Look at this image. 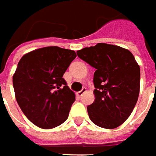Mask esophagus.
<instances>
[{
  "instance_id": "obj_1",
  "label": "esophagus",
  "mask_w": 156,
  "mask_h": 156,
  "mask_svg": "<svg viewBox=\"0 0 156 156\" xmlns=\"http://www.w3.org/2000/svg\"><path fill=\"white\" fill-rule=\"evenodd\" d=\"M86 92H87V88H83L81 90L78 91V92H76V96H77L78 98H81V97H82Z\"/></svg>"
}]
</instances>
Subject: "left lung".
Here are the masks:
<instances>
[{"label":"left lung","instance_id":"obj_1","mask_svg":"<svg viewBox=\"0 0 156 156\" xmlns=\"http://www.w3.org/2000/svg\"><path fill=\"white\" fill-rule=\"evenodd\" d=\"M96 69L95 96L87 107L91 122L103 129H115L128 119L139 98L140 68L133 54L117 45L98 43L76 52Z\"/></svg>","mask_w":156,"mask_h":156}]
</instances>
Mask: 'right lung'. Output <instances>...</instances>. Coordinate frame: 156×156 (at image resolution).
Returning a JSON list of instances; mask_svg holds the SVG:
<instances>
[{
  "mask_svg": "<svg viewBox=\"0 0 156 156\" xmlns=\"http://www.w3.org/2000/svg\"><path fill=\"white\" fill-rule=\"evenodd\" d=\"M74 50L49 46L24 55L12 76L15 97L27 119L54 129L68 119L76 95L63 78L76 58Z\"/></svg>",
  "mask_w": 156,
  "mask_h": 156,
  "instance_id": "1",
  "label": "right lung"
}]
</instances>
